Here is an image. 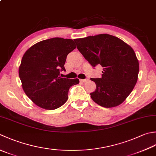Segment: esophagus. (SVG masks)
<instances>
[{
	"mask_svg": "<svg viewBox=\"0 0 156 156\" xmlns=\"http://www.w3.org/2000/svg\"><path fill=\"white\" fill-rule=\"evenodd\" d=\"M80 81L81 82H87L88 81V79H80Z\"/></svg>",
	"mask_w": 156,
	"mask_h": 156,
	"instance_id": "1",
	"label": "esophagus"
}]
</instances>
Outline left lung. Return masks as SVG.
I'll list each match as a JSON object with an SVG mask.
<instances>
[{"label": "left lung", "mask_w": 156, "mask_h": 156, "mask_svg": "<svg viewBox=\"0 0 156 156\" xmlns=\"http://www.w3.org/2000/svg\"><path fill=\"white\" fill-rule=\"evenodd\" d=\"M77 48L93 67H103L101 78H90L96 89L90 97L104 108L120 105L138 79L139 61L133 48L115 36L102 34L74 39Z\"/></svg>", "instance_id": "obj_1"}]
</instances>
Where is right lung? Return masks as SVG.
<instances>
[{
    "instance_id": "1",
    "label": "right lung",
    "mask_w": 156,
    "mask_h": 156,
    "mask_svg": "<svg viewBox=\"0 0 156 156\" xmlns=\"http://www.w3.org/2000/svg\"><path fill=\"white\" fill-rule=\"evenodd\" d=\"M76 48L72 39L53 38L28 48L21 59L19 76L26 95L40 108L55 109L68 98V91L79 79L62 78L67 55Z\"/></svg>"
}]
</instances>
